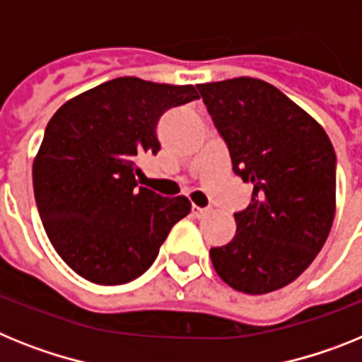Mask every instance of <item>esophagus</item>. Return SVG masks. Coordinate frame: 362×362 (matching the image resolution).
<instances>
[{
    "label": "esophagus",
    "instance_id": "34e87169",
    "mask_svg": "<svg viewBox=\"0 0 362 362\" xmlns=\"http://www.w3.org/2000/svg\"><path fill=\"white\" fill-rule=\"evenodd\" d=\"M207 211H209V209H206V207H199V206L191 207V213H193V216H197V218H202L204 215H207Z\"/></svg>",
    "mask_w": 362,
    "mask_h": 362
}]
</instances>
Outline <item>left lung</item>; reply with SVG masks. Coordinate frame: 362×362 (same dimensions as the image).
<instances>
[{"label": "left lung", "instance_id": "left-lung-1", "mask_svg": "<svg viewBox=\"0 0 362 362\" xmlns=\"http://www.w3.org/2000/svg\"><path fill=\"white\" fill-rule=\"evenodd\" d=\"M233 171L253 185L233 240L211 247L226 284L262 295L293 282L325 246L335 216V151L315 118L259 78L200 83Z\"/></svg>", "mask_w": 362, "mask_h": 362}]
</instances>
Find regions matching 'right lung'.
<instances>
[{"instance_id": "1", "label": "right lung", "mask_w": 362, "mask_h": 362, "mask_svg": "<svg viewBox=\"0 0 362 362\" xmlns=\"http://www.w3.org/2000/svg\"><path fill=\"white\" fill-rule=\"evenodd\" d=\"M199 98L193 86L125 76L78 94L47 124L33 163L37 211L69 268L94 284L134 281L155 262L185 197L138 187V158L160 151L156 125Z\"/></svg>"}]
</instances>
